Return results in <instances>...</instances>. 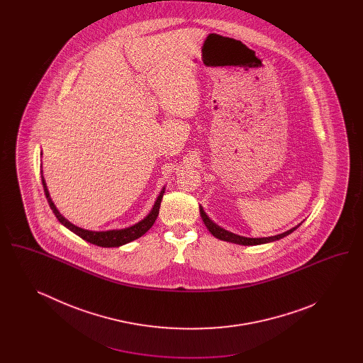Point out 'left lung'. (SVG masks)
I'll use <instances>...</instances> for the list:
<instances>
[{"instance_id": "8db88e82", "label": "left lung", "mask_w": 363, "mask_h": 363, "mask_svg": "<svg viewBox=\"0 0 363 363\" xmlns=\"http://www.w3.org/2000/svg\"><path fill=\"white\" fill-rule=\"evenodd\" d=\"M200 215H201V218H203L204 225H207L209 233H211L213 237H216V238H219V240H222V241L233 242V243H238V245H243V246H247V245H261V243H267V242L277 241V240H280V238H283V237L291 234L294 230L298 227V225H296V227H294L291 230H289V231H286V233H283V234L275 235V237H267V238H246V237H240V235H237V234H233V233H230V231H225L222 227L215 225V223L208 218L207 215H206V212H204L203 208H200Z\"/></svg>"}]
</instances>
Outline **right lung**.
<instances>
[{
	"instance_id": "obj_1",
	"label": "right lung",
	"mask_w": 363,
	"mask_h": 363,
	"mask_svg": "<svg viewBox=\"0 0 363 363\" xmlns=\"http://www.w3.org/2000/svg\"><path fill=\"white\" fill-rule=\"evenodd\" d=\"M42 185H43V189H45V194H46V199H48V203L52 208V213L55 215V218L60 220V223L65 225L67 228H69L70 231H73L76 235H79L80 238L86 240L89 243H94V245H98V246H102V247H117V246H121L125 245L128 242L135 241L140 238L141 235H144L152 225L155 223L156 218L159 215V208H160V201H162V197H163V193L164 189L160 191L159 197L156 199L155 206L152 208V211L148 213V216L138 222L132 227H128V228H123V230H110V231H89V230H84V228H80L77 225H72L69 220H67L60 212L58 209L54 206V203L50 199V194H49V190L46 186V182L42 177Z\"/></svg>"
}]
</instances>
